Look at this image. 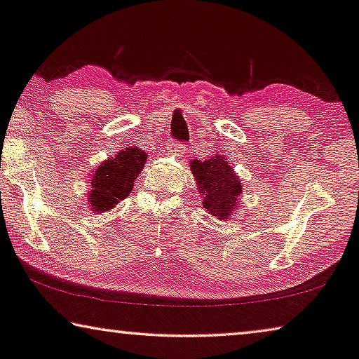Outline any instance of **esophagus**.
<instances>
[{
  "instance_id": "esophagus-1",
  "label": "esophagus",
  "mask_w": 359,
  "mask_h": 359,
  "mask_svg": "<svg viewBox=\"0 0 359 359\" xmlns=\"http://www.w3.org/2000/svg\"><path fill=\"white\" fill-rule=\"evenodd\" d=\"M168 153H169V154H172V156H184V153H185V147H184V143L169 142V145H168Z\"/></svg>"
}]
</instances>
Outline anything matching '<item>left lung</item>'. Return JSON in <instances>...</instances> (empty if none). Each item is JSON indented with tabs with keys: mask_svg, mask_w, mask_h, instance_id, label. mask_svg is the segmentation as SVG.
I'll list each match as a JSON object with an SVG mask.
<instances>
[{
	"mask_svg": "<svg viewBox=\"0 0 359 359\" xmlns=\"http://www.w3.org/2000/svg\"><path fill=\"white\" fill-rule=\"evenodd\" d=\"M198 194L203 208L216 219L227 221L238 206L242 195V180L235 174L231 163L222 154H216L205 161H190Z\"/></svg>",
	"mask_w": 359,
	"mask_h": 359,
	"instance_id": "obj_1",
	"label": "left lung"
}]
</instances>
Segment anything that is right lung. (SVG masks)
<instances>
[{
    "label": "right lung",
    "instance_id": "add662e5",
    "mask_svg": "<svg viewBox=\"0 0 359 359\" xmlns=\"http://www.w3.org/2000/svg\"><path fill=\"white\" fill-rule=\"evenodd\" d=\"M147 159L148 154L143 149L126 147L96 165L88 177L90 191L87 201L90 211L103 214L127 198Z\"/></svg>",
    "mask_w": 359,
    "mask_h": 359
}]
</instances>
